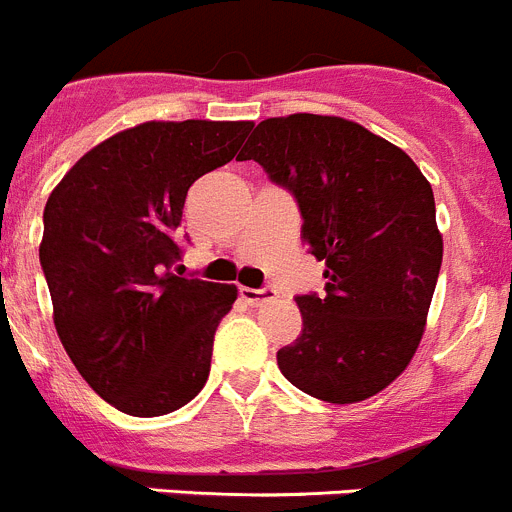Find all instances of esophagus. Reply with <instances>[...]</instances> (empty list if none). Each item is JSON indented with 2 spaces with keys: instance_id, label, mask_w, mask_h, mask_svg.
<instances>
[{
  "instance_id": "1",
  "label": "esophagus",
  "mask_w": 512,
  "mask_h": 512,
  "mask_svg": "<svg viewBox=\"0 0 512 512\" xmlns=\"http://www.w3.org/2000/svg\"><path fill=\"white\" fill-rule=\"evenodd\" d=\"M274 297H277V292H274V289H269V287H266V289L241 287V300L248 302V305H253V307L264 305V302L274 300Z\"/></svg>"
}]
</instances>
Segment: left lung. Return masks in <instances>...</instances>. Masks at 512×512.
Returning a JSON list of instances; mask_svg holds the SVG:
<instances>
[{"label":"left lung","mask_w":512,"mask_h":512,"mask_svg":"<svg viewBox=\"0 0 512 512\" xmlns=\"http://www.w3.org/2000/svg\"><path fill=\"white\" fill-rule=\"evenodd\" d=\"M295 194L302 241L325 261V295L297 297L302 333L277 364L336 405L390 387L418 351L443 259L431 182L390 140L346 117H269L238 161Z\"/></svg>","instance_id":"left-lung-1"}]
</instances>
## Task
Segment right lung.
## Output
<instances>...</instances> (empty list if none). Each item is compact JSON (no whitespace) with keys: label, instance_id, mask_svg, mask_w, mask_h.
<instances>
[{"label":"right lung","instance_id":"obj_1","mask_svg":"<svg viewBox=\"0 0 512 512\" xmlns=\"http://www.w3.org/2000/svg\"><path fill=\"white\" fill-rule=\"evenodd\" d=\"M251 128L140 122L84 153L45 202L40 266L56 333L122 413H174L205 387L212 338L238 289L174 277L176 228L189 187L233 161Z\"/></svg>","mask_w":512,"mask_h":512}]
</instances>
